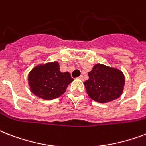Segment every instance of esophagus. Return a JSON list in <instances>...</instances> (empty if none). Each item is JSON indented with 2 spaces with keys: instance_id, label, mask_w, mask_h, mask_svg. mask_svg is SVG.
<instances>
[{
  "instance_id": "1",
  "label": "esophagus",
  "mask_w": 146,
  "mask_h": 146,
  "mask_svg": "<svg viewBox=\"0 0 146 146\" xmlns=\"http://www.w3.org/2000/svg\"><path fill=\"white\" fill-rule=\"evenodd\" d=\"M78 79H80V80H83V76H80L78 77Z\"/></svg>"
}]
</instances>
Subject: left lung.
<instances>
[{"label": "left lung", "mask_w": 146, "mask_h": 146, "mask_svg": "<svg viewBox=\"0 0 146 146\" xmlns=\"http://www.w3.org/2000/svg\"><path fill=\"white\" fill-rule=\"evenodd\" d=\"M88 75L89 80L84 85L88 96L94 101L106 103L118 98L122 93L124 76L117 69L98 64Z\"/></svg>", "instance_id": "left-lung-1"}]
</instances>
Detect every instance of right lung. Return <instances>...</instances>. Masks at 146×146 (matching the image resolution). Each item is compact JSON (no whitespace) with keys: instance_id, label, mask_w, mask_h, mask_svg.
<instances>
[{"instance_id":"right-lung-1","label":"right lung","mask_w":146,"mask_h":146,"mask_svg":"<svg viewBox=\"0 0 146 146\" xmlns=\"http://www.w3.org/2000/svg\"><path fill=\"white\" fill-rule=\"evenodd\" d=\"M29 85L34 95L43 99L57 98L65 92L72 81L68 72L61 73L57 62L40 65L29 74Z\"/></svg>"}]
</instances>
